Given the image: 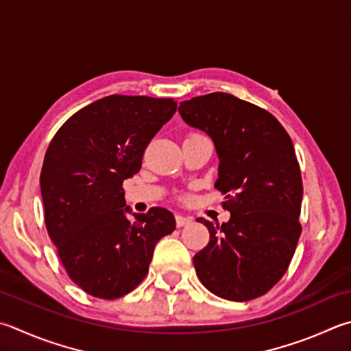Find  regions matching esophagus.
Returning <instances> with one entry per match:
<instances>
[{"label": "esophagus", "mask_w": 351, "mask_h": 351, "mask_svg": "<svg viewBox=\"0 0 351 351\" xmlns=\"http://www.w3.org/2000/svg\"><path fill=\"white\" fill-rule=\"evenodd\" d=\"M190 222H192V218H189V216H184V215H176V226H178V227L189 226Z\"/></svg>", "instance_id": "34e87169"}]
</instances>
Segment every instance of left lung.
Here are the masks:
<instances>
[{"label":"left lung","instance_id":"left-lung-1","mask_svg":"<svg viewBox=\"0 0 351 351\" xmlns=\"http://www.w3.org/2000/svg\"><path fill=\"white\" fill-rule=\"evenodd\" d=\"M184 123L212 139L219 159L215 187L230 219L208 228V244L193 256L207 290L228 301L269 291L289 267L301 237L302 180L295 147L279 121L230 93L180 103Z\"/></svg>","mask_w":351,"mask_h":351}]
</instances>
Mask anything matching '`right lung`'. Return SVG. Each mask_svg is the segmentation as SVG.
I'll list each match as a JSON object with an SVG mask.
<instances>
[{
  "label": "right lung",
  "mask_w": 351,
  "mask_h": 351,
  "mask_svg": "<svg viewBox=\"0 0 351 351\" xmlns=\"http://www.w3.org/2000/svg\"><path fill=\"white\" fill-rule=\"evenodd\" d=\"M176 106L110 95L70 117L49 144L40 176L46 227L70 279L88 295L132 291L147 275L158 241L175 230L164 207L132 213L123 182L141 169L145 147Z\"/></svg>",
  "instance_id": "right-lung-1"
}]
</instances>
